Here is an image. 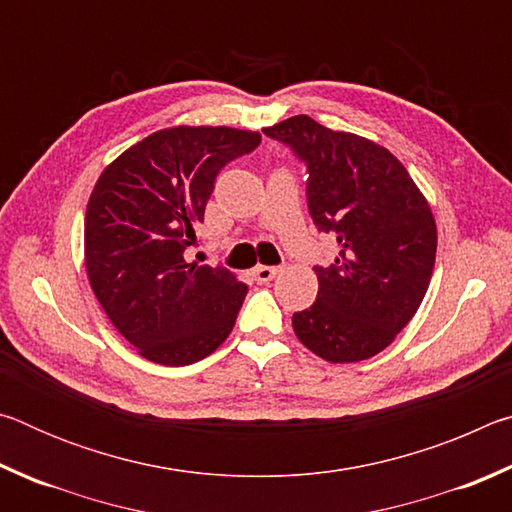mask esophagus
Listing matches in <instances>:
<instances>
[{"instance_id":"34e87169","label":"esophagus","mask_w":512,"mask_h":512,"mask_svg":"<svg viewBox=\"0 0 512 512\" xmlns=\"http://www.w3.org/2000/svg\"><path fill=\"white\" fill-rule=\"evenodd\" d=\"M277 273H280V268H275V266H255L253 268V277L259 284L271 282Z\"/></svg>"}]
</instances>
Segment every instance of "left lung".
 I'll return each mask as SVG.
<instances>
[{
    "label": "left lung",
    "instance_id": "left-lung-1",
    "mask_svg": "<svg viewBox=\"0 0 512 512\" xmlns=\"http://www.w3.org/2000/svg\"><path fill=\"white\" fill-rule=\"evenodd\" d=\"M307 162V201L336 257L316 266L318 296L293 314V332L329 363L379 354L415 316L436 262V219L395 155L307 115L264 128Z\"/></svg>",
    "mask_w": 512,
    "mask_h": 512
}]
</instances>
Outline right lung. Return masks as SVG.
<instances>
[{"label": "right lung", "mask_w": 512, "mask_h": 512, "mask_svg": "<svg viewBox=\"0 0 512 512\" xmlns=\"http://www.w3.org/2000/svg\"><path fill=\"white\" fill-rule=\"evenodd\" d=\"M262 142L257 131L171 126L112 160L85 210V271L99 305L144 359L189 366L228 339L248 287L187 262L214 180Z\"/></svg>", "instance_id": "right-lung-1"}]
</instances>
